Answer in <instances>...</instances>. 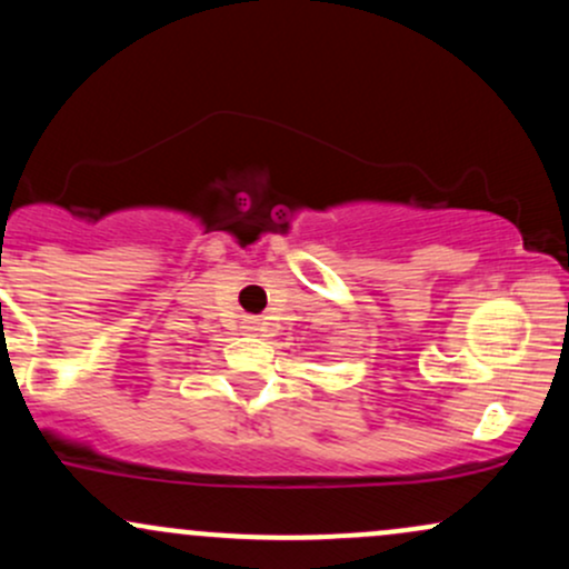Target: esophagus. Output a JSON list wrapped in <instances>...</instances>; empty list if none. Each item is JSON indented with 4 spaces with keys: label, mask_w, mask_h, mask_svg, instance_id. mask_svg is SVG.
Returning a JSON list of instances; mask_svg holds the SVG:
<instances>
[{
    "label": "esophagus",
    "mask_w": 569,
    "mask_h": 569,
    "mask_svg": "<svg viewBox=\"0 0 569 569\" xmlns=\"http://www.w3.org/2000/svg\"><path fill=\"white\" fill-rule=\"evenodd\" d=\"M248 329H251V331H257V323H253V321H251V326H248Z\"/></svg>",
    "instance_id": "1"
}]
</instances>
